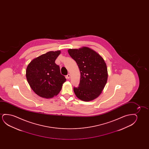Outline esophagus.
Returning <instances> with one entry per match:
<instances>
[{"label":"esophagus","instance_id":"34e87169","mask_svg":"<svg viewBox=\"0 0 149 149\" xmlns=\"http://www.w3.org/2000/svg\"><path fill=\"white\" fill-rule=\"evenodd\" d=\"M66 77L67 79H70V74H68L66 76Z\"/></svg>","mask_w":149,"mask_h":149}]
</instances>
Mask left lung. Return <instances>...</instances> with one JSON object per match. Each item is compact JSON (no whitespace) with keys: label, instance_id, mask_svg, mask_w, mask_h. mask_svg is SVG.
I'll list each match as a JSON object with an SVG mask.
<instances>
[{"label":"left lung","instance_id":"left-lung-1","mask_svg":"<svg viewBox=\"0 0 149 149\" xmlns=\"http://www.w3.org/2000/svg\"><path fill=\"white\" fill-rule=\"evenodd\" d=\"M68 51L75 61L80 72L79 86L74 88L76 96L86 102L98 98L102 93L108 78L107 68L104 59L88 47L69 49Z\"/></svg>","mask_w":149,"mask_h":149}]
</instances>
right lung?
I'll return each mask as SVG.
<instances>
[{"label":"right lung","mask_w":149,"mask_h":149,"mask_svg":"<svg viewBox=\"0 0 149 149\" xmlns=\"http://www.w3.org/2000/svg\"><path fill=\"white\" fill-rule=\"evenodd\" d=\"M61 51H49L36 57L27 67L26 77L33 91L42 98L57 96L66 81L55 59Z\"/></svg>","instance_id":"right-lung-1"}]
</instances>
